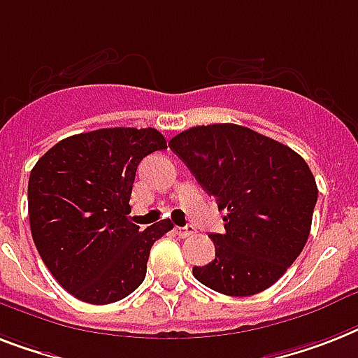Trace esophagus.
<instances>
[{
	"label": "esophagus",
	"instance_id": "obj_1",
	"mask_svg": "<svg viewBox=\"0 0 358 358\" xmlns=\"http://www.w3.org/2000/svg\"><path fill=\"white\" fill-rule=\"evenodd\" d=\"M174 234L178 235V237H182V239H185V237H191V235H194L196 231H194L193 226H176V228H174Z\"/></svg>",
	"mask_w": 358,
	"mask_h": 358
}]
</instances>
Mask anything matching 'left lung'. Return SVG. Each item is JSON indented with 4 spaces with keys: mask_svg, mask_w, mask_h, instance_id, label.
Masks as SVG:
<instances>
[{
    "mask_svg": "<svg viewBox=\"0 0 358 358\" xmlns=\"http://www.w3.org/2000/svg\"><path fill=\"white\" fill-rule=\"evenodd\" d=\"M169 147L228 211L224 231L209 235L215 259L194 266V278L226 296L272 287L309 239L318 199L309 165L287 145L231 123L193 127Z\"/></svg>",
    "mask_w": 358,
    "mask_h": 358,
    "instance_id": "8db88e82",
    "label": "left lung"
}]
</instances>
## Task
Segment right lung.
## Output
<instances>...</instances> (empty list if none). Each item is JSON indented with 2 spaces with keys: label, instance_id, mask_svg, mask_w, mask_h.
<instances>
[{
  "label": "right lung",
  "instance_id": "1",
  "mask_svg": "<svg viewBox=\"0 0 358 358\" xmlns=\"http://www.w3.org/2000/svg\"><path fill=\"white\" fill-rule=\"evenodd\" d=\"M167 149L156 129H101L58 141L29 176V222L55 280L94 305L127 298L143 283L150 248L173 222L139 229L130 194L139 162Z\"/></svg>",
  "mask_w": 358,
  "mask_h": 358
}]
</instances>
